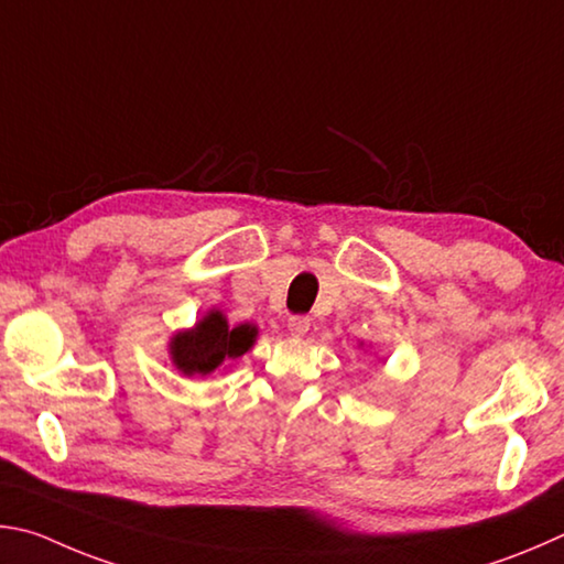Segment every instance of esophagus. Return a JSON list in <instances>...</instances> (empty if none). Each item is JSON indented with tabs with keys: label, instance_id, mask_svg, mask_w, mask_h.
<instances>
[{
	"label": "esophagus",
	"instance_id": "obj_1",
	"mask_svg": "<svg viewBox=\"0 0 564 564\" xmlns=\"http://www.w3.org/2000/svg\"><path fill=\"white\" fill-rule=\"evenodd\" d=\"M310 319L307 317H290L288 319V329H290V334L292 337H304V334L310 332Z\"/></svg>",
	"mask_w": 564,
	"mask_h": 564
}]
</instances>
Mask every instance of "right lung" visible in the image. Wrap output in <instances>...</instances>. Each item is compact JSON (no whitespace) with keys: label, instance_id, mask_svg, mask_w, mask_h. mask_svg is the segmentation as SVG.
Returning a JSON list of instances; mask_svg holds the SVG:
<instances>
[{"label":"right lung","instance_id":"add662e5","mask_svg":"<svg viewBox=\"0 0 564 564\" xmlns=\"http://www.w3.org/2000/svg\"><path fill=\"white\" fill-rule=\"evenodd\" d=\"M257 341L254 324H235L230 327L220 310H207L191 329H177L167 341V357L183 377H207L240 359Z\"/></svg>","mask_w":564,"mask_h":564}]
</instances>
